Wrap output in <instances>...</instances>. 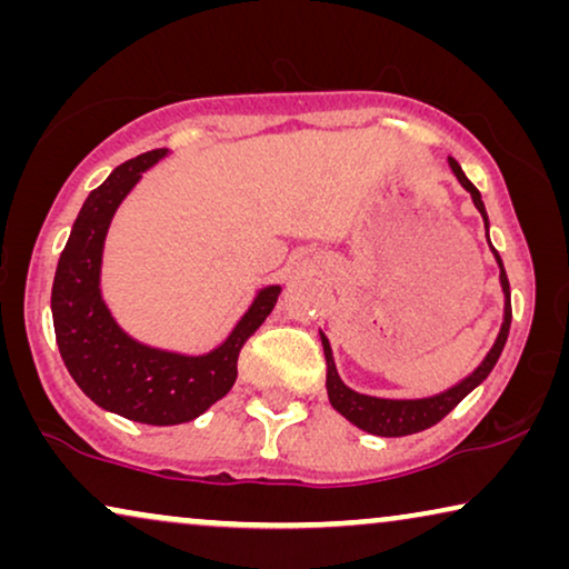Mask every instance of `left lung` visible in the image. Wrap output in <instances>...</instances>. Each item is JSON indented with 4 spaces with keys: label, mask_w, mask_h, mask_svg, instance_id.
I'll use <instances>...</instances> for the list:
<instances>
[{
    "label": "left lung",
    "mask_w": 569,
    "mask_h": 569,
    "mask_svg": "<svg viewBox=\"0 0 569 569\" xmlns=\"http://www.w3.org/2000/svg\"><path fill=\"white\" fill-rule=\"evenodd\" d=\"M450 168H453V173L458 181H461L463 189L471 193L473 207L479 209L481 217H485V224H487L485 201H481L477 186L466 178V173L456 160H450ZM495 259H497V263H500V282L505 290V321H502L500 337H497L495 347L489 349L485 362H481L479 368L463 380V383H458L456 388H450V391L440 393V396H432V399H419V401H393V399H376V396H362L341 383V378L337 376V365H333L329 339L321 333L323 355H326V391H329L331 407L337 409L339 415H345L349 422L360 427V430L372 432V435H383V438H401V435L422 432V430H427V427L438 425L446 415H450V411H453L458 403H461L466 396H469L473 388H477L481 380L489 376V372H492V368L502 355L505 341H508V331H510V321H512L510 282H508V274H505L500 253L497 251H495Z\"/></svg>",
    "instance_id": "8db88e82"
}]
</instances>
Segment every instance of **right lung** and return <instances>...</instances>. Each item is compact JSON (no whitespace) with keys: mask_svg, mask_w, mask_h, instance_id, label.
<instances>
[{"mask_svg":"<svg viewBox=\"0 0 569 569\" xmlns=\"http://www.w3.org/2000/svg\"><path fill=\"white\" fill-rule=\"evenodd\" d=\"M162 154L152 150L127 160L84 199L59 256L51 313L61 360L88 399L134 422L181 425L204 415L236 383L240 349L267 321L279 287L261 290L228 341L204 357L160 352L116 326L98 287L103 240L116 207Z\"/></svg>","mask_w":569,"mask_h":569,"instance_id":"1","label":"right lung"}]
</instances>
